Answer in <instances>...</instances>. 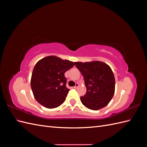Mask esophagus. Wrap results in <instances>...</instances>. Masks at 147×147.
Listing matches in <instances>:
<instances>
[{
	"label": "esophagus",
	"mask_w": 147,
	"mask_h": 147,
	"mask_svg": "<svg viewBox=\"0 0 147 147\" xmlns=\"http://www.w3.org/2000/svg\"><path fill=\"white\" fill-rule=\"evenodd\" d=\"M78 86H79V84L78 83H76V84H75V86L74 88H77Z\"/></svg>",
	"instance_id": "34e87169"
}]
</instances>
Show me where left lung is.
I'll return each mask as SVG.
<instances>
[{"instance_id":"1","label":"left lung","mask_w":147,"mask_h":147,"mask_svg":"<svg viewBox=\"0 0 147 147\" xmlns=\"http://www.w3.org/2000/svg\"><path fill=\"white\" fill-rule=\"evenodd\" d=\"M74 64L83 76L86 87L85 95L80 97L82 104L93 110L107 105L113 96L115 87L114 75L110 67L98 61Z\"/></svg>"}]
</instances>
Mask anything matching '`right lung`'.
<instances>
[{
	"mask_svg": "<svg viewBox=\"0 0 147 147\" xmlns=\"http://www.w3.org/2000/svg\"><path fill=\"white\" fill-rule=\"evenodd\" d=\"M74 63L54 56L44 57L35 64L30 86L35 99L43 107L54 109L65 101L70 90L64 74Z\"/></svg>",
	"mask_w": 147,
	"mask_h": 147,
	"instance_id": "right-lung-1",
	"label": "right lung"
}]
</instances>
